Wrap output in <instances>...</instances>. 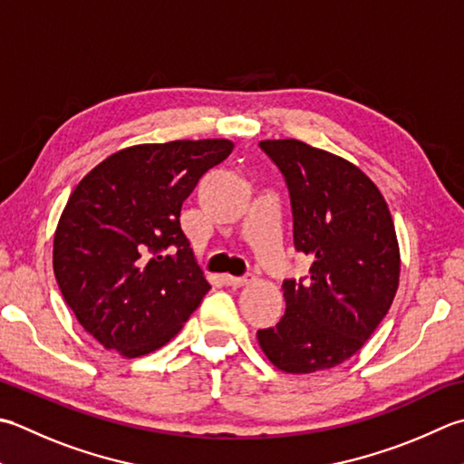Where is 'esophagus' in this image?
<instances>
[{"label":"esophagus","instance_id":"obj_1","mask_svg":"<svg viewBox=\"0 0 464 464\" xmlns=\"http://www.w3.org/2000/svg\"><path fill=\"white\" fill-rule=\"evenodd\" d=\"M253 279V276L249 274V276H243V277H233V276H225V284L229 285V287H233V289H237V287H243V285H247L249 281Z\"/></svg>","mask_w":464,"mask_h":464}]
</instances>
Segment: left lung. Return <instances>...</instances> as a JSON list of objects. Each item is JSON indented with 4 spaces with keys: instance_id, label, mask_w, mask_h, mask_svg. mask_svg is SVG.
Masks as SVG:
<instances>
[{
    "instance_id": "8db88e82",
    "label": "left lung",
    "mask_w": 464,
    "mask_h": 464,
    "mask_svg": "<svg viewBox=\"0 0 464 464\" xmlns=\"http://www.w3.org/2000/svg\"><path fill=\"white\" fill-rule=\"evenodd\" d=\"M285 177L294 245L307 279H285V314L259 330L263 353L289 374L352 358L384 320L401 277V249L382 193L356 165L295 139L261 140Z\"/></svg>"
}]
</instances>
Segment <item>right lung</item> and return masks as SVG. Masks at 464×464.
Wrapping results in <instances>:
<instances>
[{"mask_svg":"<svg viewBox=\"0 0 464 464\" xmlns=\"http://www.w3.org/2000/svg\"><path fill=\"white\" fill-rule=\"evenodd\" d=\"M231 150L225 139L136 144L70 195L53 235V276L106 350L139 358L162 348L211 289L180 229V207Z\"/></svg>","mask_w":464,"mask_h":464,"instance_id":"right-lung-1","label":"right lung"}]
</instances>
